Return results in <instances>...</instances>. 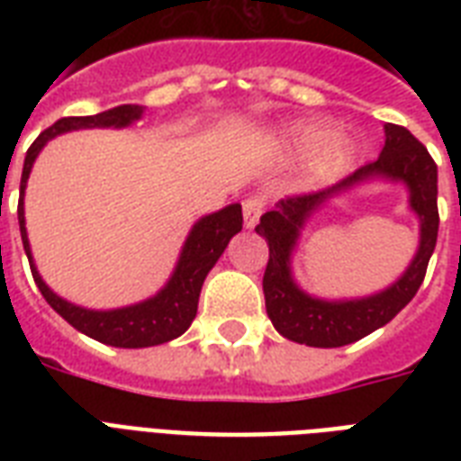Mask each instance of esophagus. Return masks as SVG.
Masks as SVG:
<instances>
[{"mask_svg":"<svg viewBox=\"0 0 461 461\" xmlns=\"http://www.w3.org/2000/svg\"><path fill=\"white\" fill-rule=\"evenodd\" d=\"M263 208H266V201L260 195H251L244 201V227L246 230H253L258 224L260 215H263Z\"/></svg>","mask_w":461,"mask_h":461,"instance_id":"1","label":"esophagus"}]
</instances>
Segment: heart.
Here are the masks:
<instances>
[{"label": "heart", "mask_w": 461, "mask_h": 461, "mask_svg": "<svg viewBox=\"0 0 461 461\" xmlns=\"http://www.w3.org/2000/svg\"><path fill=\"white\" fill-rule=\"evenodd\" d=\"M277 140L289 150L303 153V179L311 186L335 184L361 159V143L354 133L332 131L322 119H294L277 129Z\"/></svg>", "instance_id": "obj_1"}]
</instances>
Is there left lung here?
I'll return each mask as SVG.
<instances>
[{
  "label": "left lung",
  "instance_id": "1",
  "mask_svg": "<svg viewBox=\"0 0 461 461\" xmlns=\"http://www.w3.org/2000/svg\"><path fill=\"white\" fill-rule=\"evenodd\" d=\"M368 180L404 183L410 191V207L420 217V249L408 270L383 293L358 300H321L303 293L291 273V256L301 230L315 209L337 194L353 190ZM438 167L429 150L397 124H385V146L380 158L364 165L347 179L318 194L292 195L275 203L256 227L270 246L263 294L267 318L275 330L292 342L306 347H344L383 328L407 306L421 287L426 267L438 241Z\"/></svg>",
  "mask_w": 461,
  "mask_h": 461
}]
</instances>
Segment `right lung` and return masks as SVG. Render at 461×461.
<instances>
[{
    "label": "right lung",
    "instance_id": "right-lung-1",
    "mask_svg": "<svg viewBox=\"0 0 461 461\" xmlns=\"http://www.w3.org/2000/svg\"><path fill=\"white\" fill-rule=\"evenodd\" d=\"M140 117H143L140 104H119V107H112L107 112L93 114V117H64L54 122L50 129L40 133L25 153L23 174H21V201H18V227H21L25 256L31 263L32 280L45 296V302L68 325H74L78 332L93 337L97 342L110 344V347H122V349L155 347V344H165L186 332L188 325L194 322L195 311H198L203 282L217 263V258L224 253L230 239L241 231V222H244L239 203H231L227 208L201 217L191 227L186 241L181 246L172 277L167 280V285L159 289L158 294L146 299V302L131 303V306L124 308H110V311H95V308L76 306V303L61 299L59 294H54L52 289L47 287L45 280L40 277L38 267H35L28 231H25L23 195L32 162L38 159L40 150L47 146V140H52L59 133L78 131V129H124V126L139 122Z\"/></svg>",
    "mask_w": 461,
    "mask_h": 461
}]
</instances>
